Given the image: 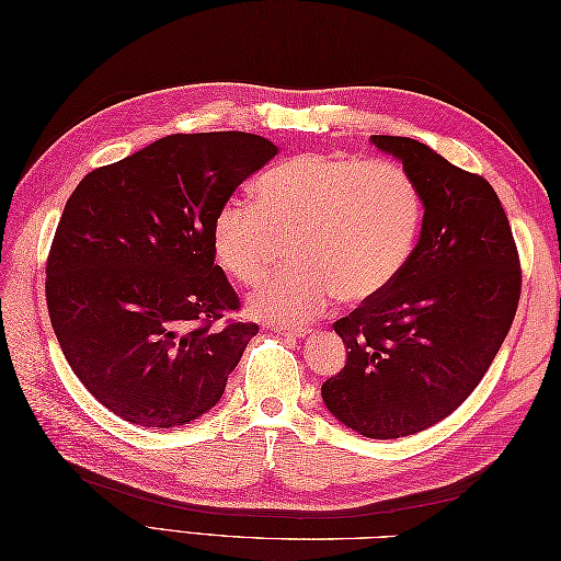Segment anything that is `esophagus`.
Wrapping results in <instances>:
<instances>
[{"label":"esophagus","instance_id":"esophagus-1","mask_svg":"<svg viewBox=\"0 0 561 561\" xmlns=\"http://www.w3.org/2000/svg\"><path fill=\"white\" fill-rule=\"evenodd\" d=\"M274 332H279V335H287V337H306L311 335V328H304V325H274Z\"/></svg>","mask_w":561,"mask_h":561}]
</instances>
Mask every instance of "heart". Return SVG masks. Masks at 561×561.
I'll return each mask as SVG.
<instances>
[{
    "mask_svg": "<svg viewBox=\"0 0 561 561\" xmlns=\"http://www.w3.org/2000/svg\"><path fill=\"white\" fill-rule=\"evenodd\" d=\"M422 193L402 165L340 153H299L255 183V205L229 199L211 219L217 262L260 282L289 241L294 265L250 294L262 320H306L332 304L368 301L408 265L422 229Z\"/></svg>",
    "mask_w": 561,
    "mask_h": 561,
    "instance_id": "obj_1",
    "label": "heart"
}]
</instances>
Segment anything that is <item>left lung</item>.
Listing matches in <instances>:
<instances>
[{
	"label": "left lung",
	"instance_id": "obj_1",
	"mask_svg": "<svg viewBox=\"0 0 561 561\" xmlns=\"http://www.w3.org/2000/svg\"><path fill=\"white\" fill-rule=\"evenodd\" d=\"M422 193L420 241L400 277L340 318L347 364L325 408L366 438H400L458 410L506 340L520 299L514 233L494 187L410 137L374 135Z\"/></svg>",
	"mask_w": 561,
	"mask_h": 561
}]
</instances>
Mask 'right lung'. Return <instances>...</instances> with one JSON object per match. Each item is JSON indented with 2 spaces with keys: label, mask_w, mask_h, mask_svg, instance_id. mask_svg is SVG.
Returning <instances> with one entry per match:
<instances>
[{
  "label": "right lung",
  "mask_w": 561,
  "mask_h": 561,
  "mask_svg": "<svg viewBox=\"0 0 561 561\" xmlns=\"http://www.w3.org/2000/svg\"><path fill=\"white\" fill-rule=\"evenodd\" d=\"M248 133L171 135L91 171L67 199L45 299L65 359L125 422L175 428L224 396L255 323L214 265L211 219L277 157Z\"/></svg>",
  "instance_id": "right-lung-1"
}]
</instances>
